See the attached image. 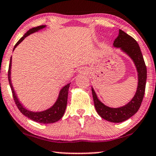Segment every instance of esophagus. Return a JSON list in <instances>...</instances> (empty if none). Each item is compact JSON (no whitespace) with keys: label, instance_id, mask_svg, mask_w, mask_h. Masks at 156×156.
Instances as JSON below:
<instances>
[{"label":"esophagus","instance_id":"1","mask_svg":"<svg viewBox=\"0 0 156 156\" xmlns=\"http://www.w3.org/2000/svg\"><path fill=\"white\" fill-rule=\"evenodd\" d=\"M82 72H83V71H82Z\"/></svg>","mask_w":156,"mask_h":156}]
</instances>
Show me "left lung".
Returning a JSON list of instances; mask_svg holds the SVG:
<instances>
[{
  "label": "left lung",
  "instance_id": "left-lung-1",
  "mask_svg": "<svg viewBox=\"0 0 156 156\" xmlns=\"http://www.w3.org/2000/svg\"><path fill=\"white\" fill-rule=\"evenodd\" d=\"M113 46L119 48L132 58L138 73V87L134 96L127 105L117 108H112L105 105L98 100L93 88H91L94 106L98 114L102 118L111 122H122L127 120L138 111L145 93L147 70L138 43L134 38L121 29L119 35L114 41Z\"/></svg>",
  "mask_w": 156,
  "mask_h": 156
}]
</instances>
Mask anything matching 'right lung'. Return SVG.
<instances>
[{"instance_id":"obj_1","label":"right lung","mask_w":156,"mask_h":156,"mask_svg":"<svg viewBox=\"0 0 156 156\" xmlns=\"http://www.w3.org/2000/svg\"><path fill=\"white\" fill-rule=\"evenodd\" d=\"M45 27H46L45 25H41V26H39V27H34L29 29V31H27L26 34H24L23 37H22L21 39L17 42V44L15 45L13 50L16 48L18 44H20V43L24 39V38L27 37V36H29V34H31L36 32V31L44 28ZM11 62H12V57L10 58V64H9L8 81H9V83H10L11 90H12V96H13V98H14L15 103L17 106L18 109L20 110V111L24 115L27 117L28 118L32 119V120L35 122H37L42 123V124L53 123L61 119L62 117L63 116V115L65 113V109H66L67 103V95H68V90H69V85H70V83H67V85H65V87L60 90L58 100L56 101L55 104L52 106L51 108H49V109L44 110V111H42V112H37L29 111V110H27L26 108H24L23 107V105L20 103L16 94L15 93L14 89H13L12 87V83H11V79H10Z\"/></svg>"}]
</instances>
